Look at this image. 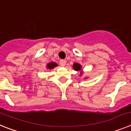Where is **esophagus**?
Instances as JSON below:
<instances>
[{
	"mask_svg": "<svg viewBox=\"0 0 131 131\" xmlns=\"http://www.w3.org/2000/svg\"><path fill=\"white\" fill-rule=\"evenodd\" d=\"M66 61L65 60H64V59H62V60H61V61H59V64H60V65L62 66V67H64L66 64Z\"/></svg>",
	"mask_w": 131,
	"mask_h": 131,
	"instance_id": "34e87169",
	"label": "esophagus"
}]
</instances>
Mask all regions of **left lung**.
Segmentation results:
<instances>
[{
  "mask_svg": "<svg viewBox=\"0 0 131 131\" xmlns=\"http://www.w3.org/2000/svg\"><path fill=\"white\" fill-rule=\"evenodd\" d=\"M73 68L75 70H80L81 69V66L78 63H74L73 64Z\"/></svg>",
  "mask_w": 131,
  "mask_h": 131,
  "instance_id": "obj_1",
  "label": "left lung"
}]
</instances>
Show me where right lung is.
I'll return each mask as SVG.
<instances>
[{"instance_id": "add662e5", "label": "right lung", "mask_w": 131, "mask_h": 131, "mask_svg": "<svg viewBox=\"0 0 131 131\" xmlns=\"http://www.w3.org/2000/svg\"><path fill=\"white\" fill-rule=\"evenodd\" d=\"M57 64L55 62H50V63H49V64H47V68L51 69H53L54 67H57Z\"/></svg>"}]
</instances>
